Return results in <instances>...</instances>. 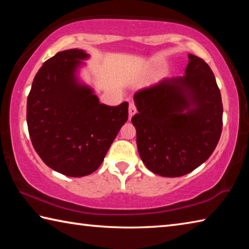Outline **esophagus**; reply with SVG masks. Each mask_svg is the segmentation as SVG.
<instances>
[{
	"label": "esophagus",
	"mask_w": 249,
	"mask_h": 249,
	"mask_svg": "<svg viewBox=\"0 0 249 249\" xmlns=\"http://www.w3.org/2000/svg\"><path fill=\"white\" fill-rule=\"evenodd\" d=\"M137 112V108H136V105H135V103L130 102L129 103V107H128V114H129V120L132 119L134 114H136Z\"/></svg>",
	"instance_id": "esophagus-1"
}]
</instances>
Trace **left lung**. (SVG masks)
<instances>
[{"label": "left lung", "mask_w": 249, "mask_h": 249, "mask_svg": "<svg viewBox=\"0 0 249 249\" xmlns=\"http://www.w3.org/2000/svg\"><path fill=\"white\" fill-rule=\"evenodd\" d=\"M184 72L134 95L138 153L151 172L169 178L187 175L208 160L223 127L221 92L209 65L190 53Z\"/></svg>", "instance_id": "1"}]
</instances>
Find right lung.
I'll use <instances>...</instances> for the list:
<instances>
[{
  "label": "right lung",
  "instance_id": "right-lung-1",
  "mask_svg": "<svg viewBox=\"0 0 249 249\" xmlns=\"http://www.w3.org/2000/svg\"><path fill=\"white\" fill-rule=\"evenodd\" d=\"M82 49L57 53L36 73L27 98L32 144L52 169L68 177L94 172L128 119V103L108 107L90 88L80 86L77 67Z\"/></svg>",
  "mask_w": 249,
  "mask_h": 249
}]
</instances>
